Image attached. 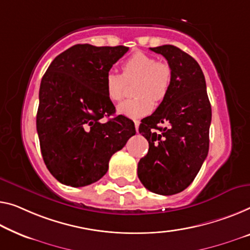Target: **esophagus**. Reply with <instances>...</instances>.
<instances>
[{
	"instance_id": "esophagus-1",
	"label": "esophagus",
	"mask_w": 250,
	"mask_h": 250,
	"mask_svg": "<svg viewBox=\"0 0 250 250\" xmlns=\"http://www.w3.org/2000/svg\"><path fill=\"white\" fill-rule=\"evenodd\" d=\"M139 125H140V121L135 120V126H136V131L138 132V130H139Z\"/></svg>"
}]
</instances>
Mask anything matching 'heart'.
<instances>
[{"mask_svg": "<svg viewBox=\"0 0 250 250\" xmlns=\"http://www.w3.org/2000/svg\"><path fill=\"white\" fill-rule=\"evenodd\" d=\"M137 82L133 86L136 98L119 104L118 112L125 117L138 119L147 115L155 102L166 98L172 83V68L166 62L154 56L136 53L122 64V75L109 72L105 76V93L112 102L120 101L126 83Z\"/></svg>", "mask_w": 250, "mask_h": 250, "instance_id": "b5f03b06", "label": "heart"}]
</instances>
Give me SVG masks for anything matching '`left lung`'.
Instances as JSON below:
<instances>
[{
	"label": "left lung",
	"mask_w": 250,
	"mask_h": 250,
	"mask_svg": "<svg viewBox=\"0 0 250 250\" xmlns=\"http://www.w3.org/2000/svg\"><path fill=\"white\" fill-rule=\"evenodd\" d=\"M150 50L166 58L172 83L155 112L139 125L149 149L138 163V177L149 191L173 195L192 183L206 161L211 104L206 78L194 58L172 44Z\"/></svg>",
	"instance_id": "8db88e82"
}]
</instances>
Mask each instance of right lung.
<instances>
[{
    "instance_id": "1",
    "label": "right lung",
    "mask_w": 250,
    "mask_h": 250,
    "mask_svg": "<svg viewBox=\"0 0 250 250\" xmlns=\"http://www.w3.org/2000/svg\"><path fill=\"white\" fill-rule=\"evenodd\" d=\"M128 47L75 44L58 55L40 83L37 132L43 162L62 184L81 188L99 181L114 152L136 135L124 115L106 122L115 107L105 76Z\"/></svg>"
}]
</instances>
